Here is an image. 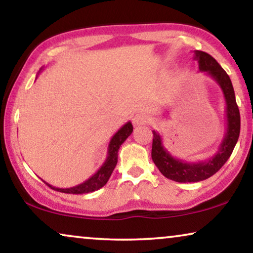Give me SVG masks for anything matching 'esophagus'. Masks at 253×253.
Segmentation results:
<instances>
[{
    "mask_svg": "<svg viewBox=\"0 0 253 253\" xmlns=\"http://www.w3.org/2000/svg\"><path fill=\"white\" fill-rule=\"evenodd\" d=\"M149 121H150V117L146 113H139L133 118V125L135 127L142 126V125H146L149 123Z\"/></svg>",
    "mask_w": 253,
    "mask_h": 253,
    "instance_id": "obj_1",
    "label": "esophagus"
}]
</instances>
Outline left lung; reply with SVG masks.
Segmentation results:
<instances>
[{
    "instance_id": "left-lung-1",
    "label": "left lung",
    "mask_w": 253,
    "mask_h": 253,
    "mask_svg": "<svg viewBox=\"0 0 253 253\" xmlns=\"http://www.w3.org/2000/svg\"><path fill=\"white\" fill-rule=\"evenodd\" d=\"M194 60L199 65V70L210 75L220 85L225 100V119H227V129H225L223 140L217 148L214 156L200 162H185L179 158H174L168 151L162 142V137L156 130H153V148H151V158L155 166L161 171L164 177L178 183H197L207 179L216 173L228 161L236 146L241 130L240 110L235 98V91L232 87L230 77L224 69L218 65L213 56L206 52L195 50Z\"/></svg>"
}]
</instances>
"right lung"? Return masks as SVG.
I'll list each match as a JSON object with an SVG mask.
<instances>
[{
  "label": "right lung",
  "instance_id": "1",
  "mask_svg": "<svg viewBox=\"0 0 253 253\" xmlns=\"http://www.w3.org/2000/svg\"><path fill=\"white\" fill-rule=\"evenodd\" d=\"M133 132V125L130 121L127 124H125L121 128L112 136V139L110 141L109 149H107V157L106 161L104 162V164L99 168V170L97 171L95 174H92L89 179L83 181L82 184L76 185V186L68 187V188H59L54 187L48 183H45L48 185L53 190L62 192V193H70V194H84V193H90V192L97 191L99 188H102L104 185L107 183V180L110 179L111 174H112L114 168H116L118 163V150L121 144L126 141Z\"/></svg>",
  "mask_w": 253,
  "mask_h": 253
}]
</instances>
